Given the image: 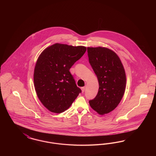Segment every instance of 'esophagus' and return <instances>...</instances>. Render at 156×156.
Returning <instances> with one entry per match:
<instances>
[{"mask_svg": "<svg viewBox=\"0 0 156 156\" xmlns=\"http://www.w3.org/2000/svg\"><path fill=\"white\" fill-rule=\"evenodd\" d=\"M85 87H82L81 88V90L82 92H84V91H85Z\"/></svg>", "mask_w": 156, "mask_h": 156, "instance_id": "esophagus-1", "label": "esophagus"}]
</instances>
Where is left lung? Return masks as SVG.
I'll return each instance as SVG.
<instances>
[{"instance_id": "8db88e82", "label": "left lung", "mask_w": 156, "mask_h": 156, "mask_svg": "<svg viewBox=\"0 0 156 156\" xmlns=\"http://www.w3.org/2000/svg\"><path fill=\"white\" fill-rule=\"evenodd\" d=\"M87 50L99 85L97 96L89 101V105L103 115L113 111L121 101L126 88V73L119 56L111 49L98 47H88Z\"/></svg>"}]
</instances>
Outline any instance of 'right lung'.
I'll use <instances>...</instances> for the list:
<instances>
[{
  "label": "right lung",
  "instance_id": "right-lung-1",
  "mask_svg": "<svg viewBox=\"0 0 156 156\" xmlns=\"http://www.w3.org/2000/svg\"><path fill=\"white\" fill-rule=\"evenodd\" d=\"M86 50L84 46L55 43L39 55L34 85L39 100L50 111L59 113L66 111L81 92L69 69Z\"/></svg>",
  "mask_w": 156,
  "mask_h": 156
}]
</instances>
